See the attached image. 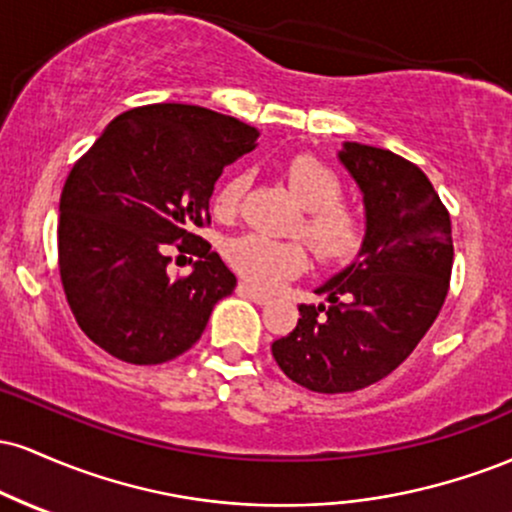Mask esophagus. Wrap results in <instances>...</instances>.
Masks as SVG:
<instances>
[{"mask_svg":"<svg viewBox=\"0 0 512 512\" xmlns=\"http://www.w3.org/2000/svg\"><path fill=\"white\" fill-rule=\"evenodd\" d=\"M238 293L240 296H245V298H250L252 303H257V305H267L269 301H272V296H269V293H264V291H257L255 286H250V284H238Z\"/></svg>","mask_w":512,"mask_h":512,"instance_id":"obj_1","label":"esophagus"}]
</instances>
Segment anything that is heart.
<instances>
[{
  "instance_id": "obj_1",
  "label": "heart",
  "mask_w": 512,
  "mask_h": 512,
  "mask_svg": "<svg viewBox=\"0 0 512 512\" xmlns=\"http://www.w3.org/2000/svg\"><path fill=\"white\" fill-rule=\"evenodd\" d=\"M284 175L298 204L305 209L303 223H298L296 231L303 233L310 248L322 260H351L366 240V219L354 204L342 202L344 182L337 170L313 154H298L286 163ZM245 187H248V175L243 170L228 175L216 190V214L223 219L236 214L243 202ZM223 255L238 274L262 289L281 284L301 272L305 264L301 245L260 236V233H245V236L228 240Z\"/></svg>"
}]
</instances>
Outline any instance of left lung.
I'll return each instance as SVG.
<instances>
[{
	"label": "left lung",
	"instance_id": "8db88e82",
	"mask_svg": "<svg viewBox=\"0 0 512 512\" xmlns=\"http://www.w3.org/2000/svg\"><path fill=\"white\" fill-rule=\"evenodd\" d=\"M339 161L363 195L366 240L315 289L330 305H298V325L272 344L293 383L322 395L378 383L416 349L448 296L455 255L450 214L424 170L356 142Z\"/></svg>",
	"mask_w": 512,
	"mask_h": 512
}]
</instances>
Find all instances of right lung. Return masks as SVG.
<instances>
[{"label": "right lung", "instance_id": "obj_1", "mask_svg": "<svg viewBox=\"0 0 512 512\" xmlns=\"http://www.w3.org/2000/svg\"><path fill=\"white\" fill-rule=\"evenodd\" d=\"M255 127L199 105L127 110L74 163L60 197L57 255L69 308L93 344L134 366L185 354L236 276L197 231L228 163L255 149ZM200 260L167 276V245Z\"/></svg>", "mask_w": 512, "mask_h": 512}]
</instances>
